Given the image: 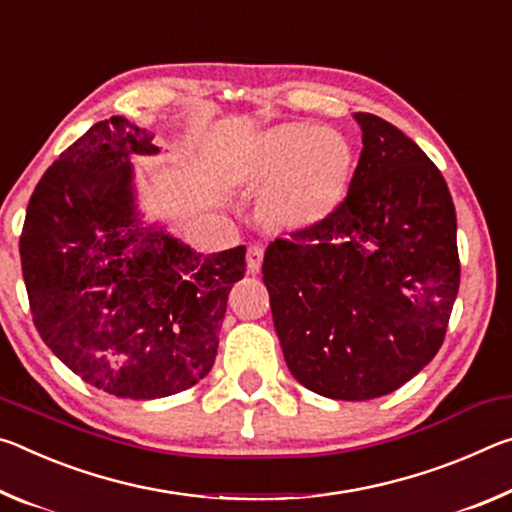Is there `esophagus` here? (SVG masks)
Returning a JSON list of instances; mask_svg holds the SVG:
<instances>
[{"label": "esophagus", "mask_w": 512, "mask_h": 512, "mask_svg": "<svg viewBox=\"0 0 512 512\" xmlns=\"http://www.w3.org/2000/svg\"><path fill=\"white\" fill-rule=\"evenodd\" d=\"M263 265V247L261 245H249L247 249V267L251 274H256Z\"/></svg>", "instance_id": "esophagus-1"}]
</instances>
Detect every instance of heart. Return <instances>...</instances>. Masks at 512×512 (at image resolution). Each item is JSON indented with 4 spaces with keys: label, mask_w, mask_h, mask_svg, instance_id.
Masks as SVG:
<instances>
[{
    "label": "heart",
    "mask_w": 512,
    "mask_h": 512,
    "mask_svg": "<svg viewBox=\"0 0 512 512\" xmlns=\"http://www.w3.org/2000/svg\"><path fill=\"white\" fill-rule=\"evenodd\" d=\"M349 147L333 129L288 124L265 133L247 165V179L267 183V211L286 224H308L329 211L349 167Z\"/></svg>",
    "instance_id": "obj_1"
}]
</instances>
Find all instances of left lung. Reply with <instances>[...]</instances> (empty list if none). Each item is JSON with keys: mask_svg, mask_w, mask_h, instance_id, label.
I'll return each mask as SVG.
<instances>
[{"mask_svg": "<svg viewBox=\"0 0 512 512\" xmlns=\"http://www.w3.org/2000/svg\"><path fill=\"white\" fill-rule=\"evenodd\" d=\"M363 152L324 220L270 242L263 281L288 370L317 395H390L445 342L460 286L447 181L395 124L356 113Z\"/></svg>", "mask_w": 512, "mask_h": 512, "instance_id": "left-lung-1", "label": "left lung"}]
</instances>
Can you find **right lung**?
Returning <instances> with one entry per match:
<instances>
[{
  "mask_svg": "<svg viewBox=\"0 0 512 512\" xmlns=\"http://www.w3.org/2000/svg\"><path fill=\"white\" fill-rule=\"evenodd\" d=\"M124 117L65 149L29 199L20 236L33 324L83 381L115 397L158 399L211 372L245 247L197 254L142 224L131 154H156Z\"/></svg>",
  "mask_w": 512,
  "mask_h": 512,
  "instance_id": "obj_1",
  "label": "right lung"
}]
</instances>
